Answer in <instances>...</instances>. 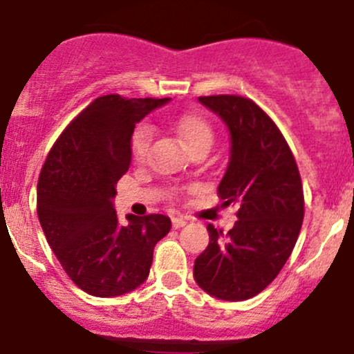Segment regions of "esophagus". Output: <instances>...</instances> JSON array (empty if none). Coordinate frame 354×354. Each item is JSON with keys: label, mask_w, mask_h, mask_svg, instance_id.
I'll use <instances>...</instances> for the list:
<instances>
[{"label": "esophagus", "mask_w": 354, "mask_h": 354, "mask_svg": "<svg viewBox=\"0 0 354 354\" xmlns=\"http://www.w3.org/2000/svg\"><path fill=\"white\" fill-rule=\"evenodd\" d=\"M185 223H187V221H185L184 218H178V216L172 218V227H174V228H182V227H185Z\"/></svg>", "instance_id": "esophagus-1"}]
</instances>
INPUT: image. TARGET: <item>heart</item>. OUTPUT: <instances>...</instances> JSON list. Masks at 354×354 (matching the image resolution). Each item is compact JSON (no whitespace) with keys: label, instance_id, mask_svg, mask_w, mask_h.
Returning <instances> with one entry per match:
<instances>
[{"label":"heart","instance_id":"heart-1","mask_svg":"<svg viewBox=\"0 0 354 354\" xmlns=\"http://www.w3.org/2000/svg\"><path fill=\"white\" fill-rule=\"evenodd\" d=\"M174 131L180 136L185 147L191 151L201 147L209 148L213 145V127L199 114H182L172 121ZM153 138V129L148 124H140L131 136V153L134 160H143L147 156Z\"/></svg>","mask_w":354,"mask_h":354}]
</instances>
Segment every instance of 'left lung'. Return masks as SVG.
Returning a JSON list of instances; mask_svg holds the SVG:
<instances>
[{
  "mask_svg": "<svg viewBox=\"0 0 354 354\" xmlns=\"http://www.w3.org/2000/svg\"><path fill=\"white\" fill-rule=\"evenodd\" d=\"M232 136L230 162L218 185L236 206L228 233L207 225L209 243L196 259V283L211 297L240 301L261 293L291 256L301 221L304 187L297 162L274 121L250 98L199 97Z\"/></svg>",
  "mask_w": 354,
  "mask_h": 354,
  "instance_id": "left-lung-1",
  "label": "left lung"
}]
</instances>
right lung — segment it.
Segmentation results:
<instances>
[{"instance_id":"1","label":"right lung","mask_w":354,"mask_h":354,"mask_svg":"<svg viewBox=\"0 0 354 354\" xmlns=\"http://www.w3.org/2000/svg\"><path fill=\"white\" fill-rule=\"evenodd\" d=\"M170 98L98 97L50 148L37 184V214L47 243L76 286L119 297L145 283L153 249L170 232L169 216L127 214L112 199L131 165L134 126Z\"/></svg>"}]
</instances>
